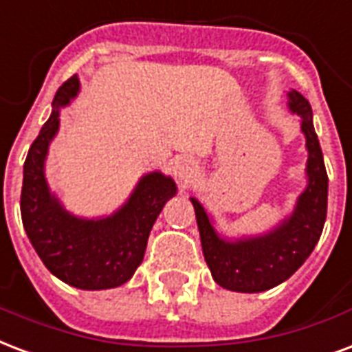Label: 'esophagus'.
Returning <instances> with one entry per match:
<instances>
[{
  "instance_id": "esophagus-1",
  "label": "esophagus",
  "mask_w": 352,
  "mask_h": 352,
  "mask_svg": "<svg viewBox=\"0 0 352 352\" xmlns=\"http://www.w3.org/2000/svg\"><path fill=\"white\" fill-rule=\"evenodd\" d=\"M198 170L197 161L189 157V155H179L173 163V174L174 178L178 179V184H187L189 179L195 178Z\"/></svg>"
}]
</instances>
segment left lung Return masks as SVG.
Segmentation results:
<instances>
[{"instance_id":"left-lung-1","label":"left lung","mask_w":352,"mask_h":352,"mask_svg":"<svg viewBox=\"0 0 352 352\" xmlns=\"http://www.w3.org/2000/svg\"><path fill=\"white\" fill-rule=\"evenodd\" d=\"M287 107L300 118V131L308 150L306 187L289 215L269 232L230 239L215 228L200 200L191 197L206 263L217 284L230 292L260 293L286 282L308 260L323 232L329 176L314 128L310 102L292 89L287 92Z\"/></svg>"}]
</instances>
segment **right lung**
Segmentation results:
<instances>
[{"label":"right lung","instance_id":"obj_1","mask_svg":"<svg viewBox=\"0 0 352 352\" xmlns=\"http://www.w3.org/2000/svg\"><path fill=\"white\" fill-rule=\"evenodd\" d=\"M78 74L55 92L52 115L42 126L23 163L20 210L29 241L47 271L68 286L98 292L126 284L146 250L148 236L168 198L174 179L154 170L141 176L129 198L105 217H78L66 210L46 179V157L57 135L60 109L79 94Z\"/></svg>","mask_w":352,"mask_h":352}]
</instances>
